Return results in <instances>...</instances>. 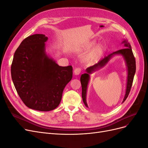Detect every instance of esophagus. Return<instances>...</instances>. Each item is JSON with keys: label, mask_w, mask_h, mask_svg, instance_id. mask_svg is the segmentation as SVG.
<instances>
[{"label": "esophagus", "mask_w": 148, "mask_h": 148, "mask_svg": "<svg viewBox=\"0 0 148 148\" xmlns=\"http://www.w3.org/2000/svg\"><path fill=\"white\" fill-rule=\"evenodd\" d=\"M81 70H82L81 68H79V67H77V68L75 69V70H74V73L75 75H79L80 73V72H81Z\"/></svg>", "instance_id": "esophagus-1"}]
</instances>
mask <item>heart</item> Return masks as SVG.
<instances>
[{"instance_id": "b5f03b06", "label": "heart", "mask_w": 148, "mask_h": 148, "mask_svg": "<svg viewBox=\"0 0 148 148\" xmlns=\"http://www.w3.org/2000/svg\"><path fill=\"white\" fill-rule=\"evenodd\" d=\"M100 52H101V49L100 47H96L94 50L89 53V54L87 56L86 61L89 64H92L93 62H95L98 57L100 55Z\"/></svg>"}]
</instances>
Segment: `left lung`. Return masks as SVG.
Returning a JSON list of instances; mask_svg holds the SVG:
<instances>
[{"label": "left lung", "instance_id": "8db88e82", "mask_svg": "<svg viewBox=\"0 0 148 148\" xmlns=\"http://www.w3.org/2000/svg\"><path fill=\"white\" fill-rule=\"evenodd\" d=\"M122 43L124 44L125 48L120 49V50L115 51L113 53H110V54H109L107 56L105 57L104 59L99 60L95 65L88 67L86 70L87 71L86 73H84L82 75L81 78H80V81H81L82 88V99L84 105L87 107H88V105L86 101V96L88 84L89 83V78H90L89 74L91 73L93 71L99 69L101 68V67L104 66L107 62L109 61L110 58L115 54L122 55V56L124 57L125 62H126V65H127V70H128V77H127L126 92H125V95L122 102H123L127 98L130 93V91L131 90L134 76H135V74L136 72V60H135V58L134 57V55L133 53L130 44L127 42V40H124V41L122 42Z\"/></svg>", "mask_w": 148, "mask_h": 148}]
</instances>
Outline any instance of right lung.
<instances>
[{
	"mask_svg": "<svg viewBox=\"0 0 148 148\" xmlns=\"http://www.w3.org/2000/svg\"><path fill=\"white\" fill-rule=\"evenodd\" d=\"M47 39L42 34L25 38L16 50L11 65L12 81L21 101L29 108L39 111L58 107L73 75L71 65L59 66L46 55Z\"/></svg>",
	"mask_w": 148,
	"mask_h": 148,
	"instance_id": "right-lung-1",
	"label": "right lung"
}]
</instances>
